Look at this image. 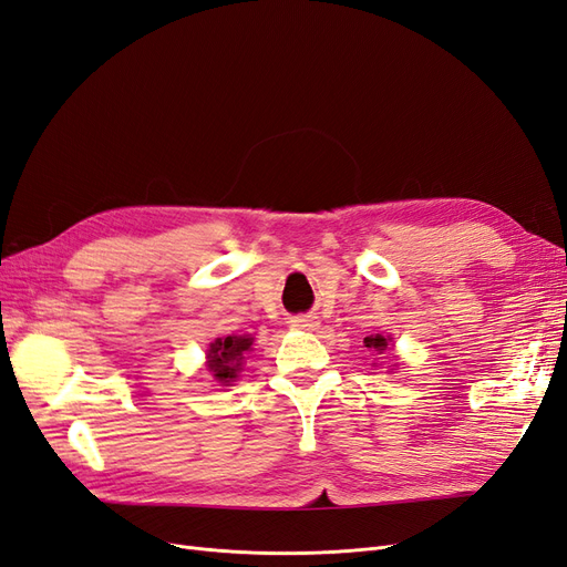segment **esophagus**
Returning a JSON list of instances; mask_svg holds the SVG:
<instances>
[{
	"label": "esophagus",
	"mask_w": 567,
	"mask_h": 567,
	"mask_svg": "<svg viewBox=\"0 0 567 567\" xmlns=\"http://www.w3.org/2000/svg\"><path fill=\"white\" fill-rule=\"evenodd\" d=\"M290 326H293V329H300V331H315L317 326H319V321H317V317H312V315H302V317H290V321H288Z\"/></svg>",
	"instance_id": "obj_1"
}]
</instances>
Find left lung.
<instances>
[{
  "instance_id": "obj_1",
  "label": "left lung",
  "mask_w": 567,
  "mask_h": 567,
  "mask_svg": "<svg viewBox=\"0 0 567 567\" xmlns=\"http://www.w3.org/2000/svg\"><path fill=\"white\" fill-rule=\"evenodd\" d=\"M388 342H390V338H385V336H381V333H375V336H367V338H364V348L375 350V352H383V350L388 348Z\"/></svg>"
}]
</instances>
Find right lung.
<instances>
[{"instance_id": "obj_1", "label": "right lung", "mask_w": 567, "mask_h": 567, "mask_svg": "<svg viewBox=\"0 0 567 567\" xmlns=\"http://www.w3.org/2000/svg\"><path fill=\"white\" fill-rule=\"evenodd\" d=\"M252 350L250 336H227L210 342L208 371L219 385H231L244 369L246 354Z\"/></svg>"}]
</instances>
